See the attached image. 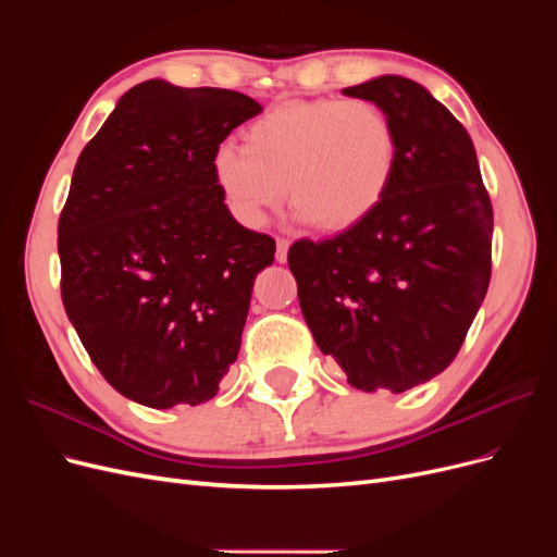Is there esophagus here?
I'll list each match as a JSON object with an SVG mask.
<instances>
[{
  "label": "esophagus",
  "instance_id": "esophagus-1",
  "mask_svg": "<svg viewBox=\"0 0 557 557\" xmlns=\"http://www.w3.org/2000/svg\"><path fill=\"white\" fill-rule=\"evenodd\" d=\"M288 248H290L288 239H276V262L288 260Z\"/></svg>",
  "mask_w": 557,
  "mask_h": 557
}]
</instances>
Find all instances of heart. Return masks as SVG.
<instances>
[{
  "instance_id": "heart-1",
  "label": "heart",
  "mask_w": 557,
  "mask_h": 557,
  "mask_svg": "<svg viewBox=\"0 0 557 557\" xmlns=\"http://www.w3.org/2000/svg\"><path fill=\"white\" fill-rule=\"evenodd\" d=\"M397 132L369 99L288 102L252 121L244 146L213 153V178L227 209L248 227L267 223L283 185L299 218L346 230L372 213L391 188Z\"/></svg>"
}]
</instances>
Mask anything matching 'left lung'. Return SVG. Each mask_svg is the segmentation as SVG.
Returning <instances> with one entry per match:
<instances>
[{
    "instance_id": "left-lung-1",
    "label": "left lung",
    "mask_w": 557,
    "mask_h": 557,
    "mask_svg": "<svg viewBox=\"0 0 557 557\" xmlns=\"http://www.w3.org/2000/svg\"><path fill=\"white\" fill-rule=\"evenodd\" d=\"M369 99L397 132L381 205L330 239L288 250L301 313L352 387L404 393L455 360L491 285L493 205L462 123L416 81L379 76Z\"/></svg>"
}]
</instances>
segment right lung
Here are the masks:
<instances>
[{
    "instance_id": "right-lung-1",
    "label": "right lung",
    "mask_w": 557,
    "mask_h": 557,
    "mask_svg": "<svg viewBox=\"0 0 557 557\" xmlns=\"http://www.w3.org/2000/svg\"><path fill=\"white\" fill-rule=\"evenodd\" d=\"M262 107L223 88L146 81L74 166L58 223L62 305L117 393L150 409L218 393L276 242L234 221L213 153Z\"/></svg>"
}]
</instances>
